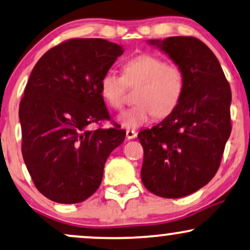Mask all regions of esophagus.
<instances>
[{"label": "esophagus", "instance_id": "34e87169", "mask_svg": "<svg viewBox=\"0 0 250 250\" xmlns=\"http://www.w3.org/2000/svg\"><path fill=\"white\" fill-rule=\"evenodd\" d=\"M125 135H127L128 140H133V138L136 137L137 133L135 130H133V129H127V130H125Z\"/></svg>", "mask_w": 250, "mask_h": 250}]
</instances>
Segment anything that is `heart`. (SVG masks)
I'll use <instances>...</instances> for the list:
<instances>
[{
    "instance_id": "1",
    "label": "heart",
    "mask_w": 250,
    "mask_h": 250,
    "mask_svg": "<svg viewBox=\"0 0 250 250\" xmlns=\"http://www.w3.org/2000/svg\"><path fill=\"white\" fill-rule=\"evenodd\" d=\"M123 77L108 71L100 80V94L114 109L125 101V83L136 85V104L117 115V122L128 129H136L148 123L155 115L164 117L179 104L184 92V73L178 65L167 62L162 57L135 56L123 64Z\"/></svg>"
}]
</instances>
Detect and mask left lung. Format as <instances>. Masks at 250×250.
<instances>
[{
	"label": "left lung",
	"instance_id": "obj_1",
	"mask_svg": "<svg viewBox=\"0 0 250 250\" xmlns=\"http://www.w3.org/2000/svg\"><path fill=\"white\" fill-rule=\"evenodd\" d=\"M184 73L177 107L137 137L143 146V185L162 198H182L205 186L220 167L231 131V92L220 62L194 37L151 39Z\"/></svg>",
	"mask_w": 250,
	"mask_h": 250
}]
</instances>
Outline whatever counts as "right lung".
Here are the masks:
<instances>
[{"instance_id":"1","label":"right lung","mask_w":250,"mask_h":250,"mask_svg":"<svg viewBox=\"0 0 250 250\" xmlns=\"http://www.w3.org/2000/svg\"><path fill=\"white\" fill-rule=\"evenodd\" d=\"M121 45L101 38L70 39L47 51L32 70L20 104L22 155L47 199L77 204L98 190L108 156L125 130L93 123L110 116L100 94Z\"/></svg>"}]
</instances>
